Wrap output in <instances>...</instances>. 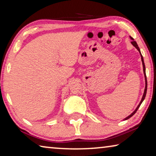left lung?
Masks as SVG:
<instances>
[{
  "label": "left lung",
  "mask_w": 156,
  "mask_h": 156,
  "mask_svg": "<svg viewBox=\"0 0 156 156\" xmlns=\"http://www.w3.org/2000/svg\"><path fill=\"white\" fill-rule=\"evenodd\" d=\"M130 37V38L132 40V41L131 42V44H133V45L136 47V48L138 49V51H139V53H140V56H141V60H142V66H143V72H144V78H145V88H144V94H143V96H142V99H141V101L140 102V103H139V105H138V107H136V109L134 110V112L131 113V114H130L129 115V116H127V117H126V118H125V119H124L123 120H127V119H129V118H130L131 116H133L134 114H135V113H136V112H137V110L138 109V108L140 107V105L142 104V102H143V100H144V98H145V96H146V94H147V76H146V69H145V65H144V59H143V57H142V54H141V52H140V48L138 47V44L136 43V42L134 41V39L132 38L131 36H129Z\"/></svg>",
  "instance_id": "left-lung-1"
}]
</instances>
